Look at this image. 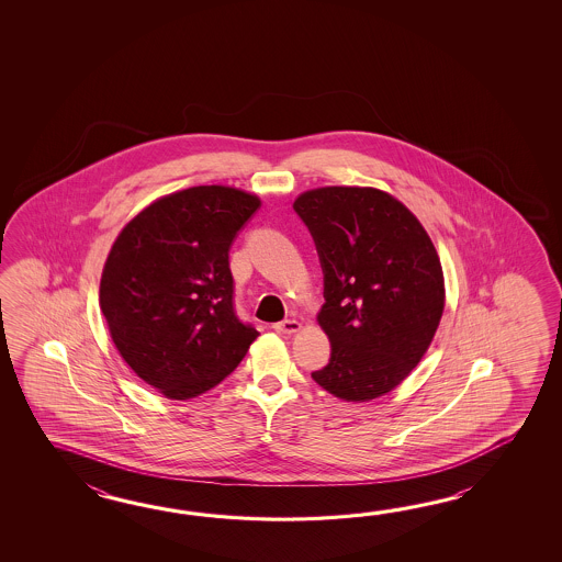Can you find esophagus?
Listing matches in <instances>:
<instances>
[{
    "label": "esophagus",
    "mask_w": 562,
    "mask_h": 562,
    "mask_svg": "<svg viewBox=\"0 0 562 562\" xmlns=\"http://www.w3.org/2000/svg\"><path fill=\"white\" fill-rule=\"evenodd\" d=\"M301 327H303V325L295 322V319H285V322H279L273 325V329H276L277 334L285 335H295Z\"/></svg>",
    "instance_id": "esophagus-1"
}]
</instances>
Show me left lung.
Segmentation results:
<instances>
[{"label":"left lung","instance_id":"obj_1","mask_svg":"<svg viewBox=\"0 0 562 562\" xmlns=\"http://www.w3.org/2000/svg\"><path fill=\"white\" fill-rule=\"evenodd\" d=\"M295 211L323 267L317 323L331 359L311 378L344 402H370L406 380L446 305L442 263L418 216L373 187L301 192Z\"/></svg>","mask_w":562,"mask_h":562}]
</instances>
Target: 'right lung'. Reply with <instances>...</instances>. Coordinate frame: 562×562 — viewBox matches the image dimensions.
Returning a JSON list of instances; mask_svg holds the SVG:
<instances>
[{"label": "right lung", "instance_id": "right-lung-1", "mask_svg": "<svg viewBox=\"0 0 562 562\" xmlns=\"http://www.w3.org/2000/svg\"><path fill=\"white\" fill-rule=\"evenodd\" d=\"M261 206L251 192L204 184L170 192L122 227L100 279V310L122 359L168 400L213 390L259 331L233 310L228 247Z\"/></svg>", "mask_w": 562, "mask_h": 562}]
</instances>
